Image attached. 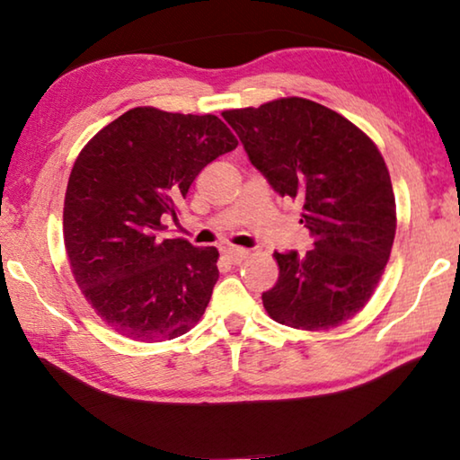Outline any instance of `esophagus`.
Instances as JSON below:
<instances>
[{"mask_svg": "<svg viewBox=\"0 0 460 460\" xmlns=\"http://www.w3.org/2000/svg\"><path fill=\"white\" fill-rule=\"evenodd\" d=\"M223 255L229 263H241L247 258V252H245V249H239V247H227L223 252Z\"/></svg>", "mask_w": 460, "mask_h": 460, "instance_id": "1", "label": "esophagus"}]
</instances>
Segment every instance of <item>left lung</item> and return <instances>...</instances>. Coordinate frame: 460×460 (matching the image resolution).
Wrapping results in <instances>:
<instances>
[{
  "instance_id": "1",
  "label": "left lung",
  "mask_w": 460,
  "mask_h": 460,
  "mask_svg": "<svg viewBox=\"0 0 460 460\" xmlns=\"http://www.w3.org/2000/svg\"><path fill=\"white\" fill-rule=\"evenodd\" d=\"M249 162L279 197L302 202L306 253H274L261 294L276 323L326 331L367 305L395 237V199L377 146L332 109L302 97L223 111Z\"/></svg>"
}]
</instances>
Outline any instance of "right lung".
<instances>
[{"label":"right lung","mask_w":460,"mask_h":460,"mask_svg":"<svg viewBox=\"0 0 460 460\" xmlns=\"http://www.w3.org/2000/svg\"><path fill=\"white\" fill-rule=\"evenodd\" d=\"M235 147L217 115L154 107L129 109L83 147L66 186L65 247L84 298L115 332L170 341L205 314L219 252L160 233L200 170Z\"/></svg>","instance_id":"add662e5"}]
</instances>
